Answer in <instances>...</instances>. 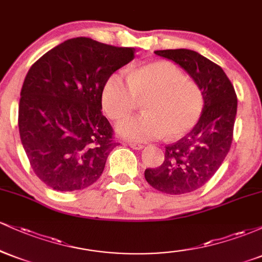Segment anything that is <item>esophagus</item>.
Listing matches in <instances>:
<instances>
[{"instance_id":"esophagus-1","label":"esophagus","mask_w":262,"mask_h":262,"mask_svg":"<svg viewBox=\"0 0 262 262\" xmlns=\"http://www.w3.org/2000/svg\"><path fill=\"white\" fill-rule=\"evenodd\" d=\"M129 146H130V148L134 149V150H141V149H144L143 144L133 143V141H132V143H129Z\"/></svg>"}]
</instances>
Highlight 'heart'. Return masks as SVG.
Segmentation results:
<instances>
[{"mask_svg": "<svg viewBox=\"0 0 262 262\" xmlns=\"http://www.w3.org/2000/svg\"><path fill=\"white\" fill-rule=\"evenodd\" d=\"M143 101L140 117L119 123L117 132L133 141H150L169 135L177 139L186 135L203 110L200 86L187 79L179 66L166 60H155L132 69L125 80L114 73L102 86V108L110 118H127Z\"/></svg>", "mask_w": 262, "mask_h": 262, "instance_id": "b5f03b06", "label": "heart"}]
</instances>
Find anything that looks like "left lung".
<instances>
[{
  "label": "left lung",
  "mask_w": 262,
  "mask_h": 262,
  "mask_svg": "<svg viewBox=\"0 0 262 262\" xmlns=\"http://www.w3.org/2000/svg\"><path fill=\"white\" fill-rule=\"evenodd\" d=\"M156 55L181 66L203 95L200 121L189 133L165 146L164 162L146 169L151 187L169 194L193 192L212 179L224 161L233 141L237 98L221 66L188 49L156 50Z\"/></svg>",
  "instance_id": "left-lung-1"
}]
</instances>
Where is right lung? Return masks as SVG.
<instances>
[{
    "instance_id": "right-lung-1",
    "label": "right lung",
    "mask_w": 262,
    "mask_h": 262,
    "mask_svg": "<svg viewBox=\"0 0 262 262\" xmlns=\"http://www.w3.org/2000/svg\"><path fill=\"white\" fill-rule=\"evenodd\" d=\"M134 48L79 37L38 59L20 90L18 127L34 173L55 191L83 189L100 179L118 145L101 112V91Z\"/></svg>"
}]
</instances>
